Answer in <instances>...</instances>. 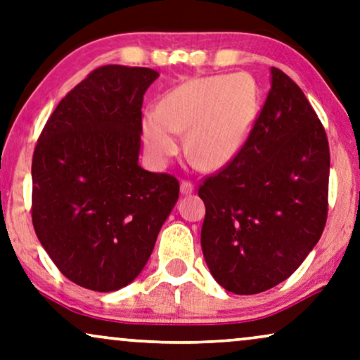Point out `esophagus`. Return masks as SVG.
<instances>
[{
	"label": "esophagus",
	"instance_id": "obj_1",
	"mask_svg": "<svg viewBox=\"0 0 360 360\" xmlns=\"http://www.w3.org/2000/svg\"><path fill=\"white\" fill-rule=\"evenodd\" d=\"M193 190H195V186H193V184H191V181L181 180V184H180V191H181V193L190 195Z\"/></svg>",
	"mask_w": 360,
	"mask_h": 360
}]
</instances>
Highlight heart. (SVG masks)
<instances>
[{"mask_svg": "<svg viewBox=\"0 0 360 360\" xmlns=\"http://www.w3.org/2000/svg\"><path fill=\"white\" fill-rule=\"evenodd\" d=\"M256 89L253 81L226 74L191 79L172 89L158 107L143 115V142L148 155L163 165L185 147L210 169H220L236 157L253 125Z\"/></svg>", "mask_w": 360, "mask_h": 360, "instance_id": "1", "label": "heart"}]
</instances>
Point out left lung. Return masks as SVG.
<instances>
[{
    "label": "left lung",
    "instance_id": "obj_1",
    "mask_svg": "<svg viewBox=\"0 0 360 360\" xmlns=\"http://www.w3.org/2000/svg\"><path fill=\"white\" fill-rule=\"evenodd\" d=\"M329 142L301 87L271 68V89L231 162L198 188L202 250L217 283L258 294L300 268L328 220Z\"/></svg>",
    "mask_w": 360,
    "mask_h": 360
}]
</instances>
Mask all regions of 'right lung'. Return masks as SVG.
Here are the masks:
<instances>
[{
  "instance_id": "add662e5",
  "label": "right lung",
  "mask_w": 360,
  "mask_h": 360,
  "mask_svg": "<svg viewBox=\"0 0 360 360\" xmlns=\"http://www.w3.org/2000/svg\"><path fill=\"white\" fill-rule=\"evenodd\" d=\"M157 77L148 68L94 69L37 139L32 226L59 271L92 291L139 276L179 200L174 175L139 165L143 94Z\"/></svg>"
}]
</instances>
